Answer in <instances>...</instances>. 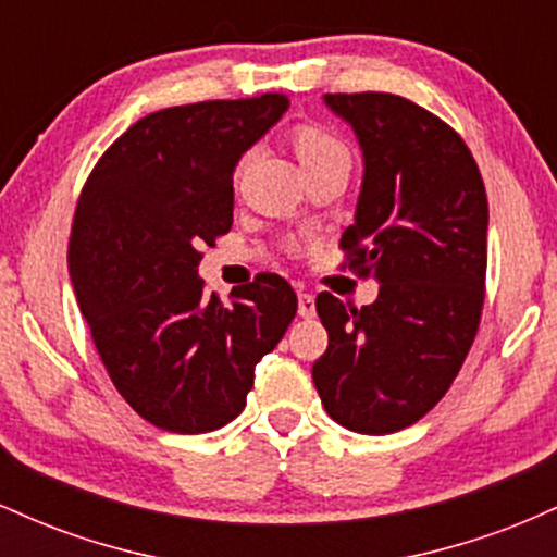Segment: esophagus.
Returning <instances> with one entry per match:
<instances>
[{"label": "esophagus", "mask_w": 557, "mask_h": 557, "mask_svg": "<svg viewBox=\"0 0 557 557\" xmlns=\"http://www.w3.org/2000/svg\"><path fill=\"white\" fill-rule=\"evenodd\" d=\"M314 314H317L314 296H311V293H300V296H298V317L311 319Z\"/></svg>", "instance_id": "obj_1"}]
</instances>
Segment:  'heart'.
<instances>
[{"instance_id":"obj_1","label":"heart","mask_w":557,"mask_h":557,"mask_svg":"<svg viewBox=\"0 0 557 557\" xmlns=\"http://www.w3.org/2000/svg\"><path fill=\"white\" fill-rule=\"evenodd\" d=\"M293 140H296V151L304 168L324 162V159L348 157V149H345L343 140L322 125H300Z\"/></svg>"}]
</instances>
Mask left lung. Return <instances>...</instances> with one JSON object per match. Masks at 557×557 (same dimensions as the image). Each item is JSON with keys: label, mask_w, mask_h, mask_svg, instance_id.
Segmentation results:
<instances>
[{"label": "left lung", "mask_w": 557, "mask_h": 557, "mask_svg": "<svg viewBox=\"0 0 557 557\" xmlns=\"http://www.w3.org/2000/svg\"><path fill=\"white\" fill-rule=\"evenodd\" d=\"M363 151L348 270L374 277V304L319 293L330 343L311 369L324 411L361 434L430 413L474 343L487 277V194L463 138L395 94H327Z\"/></svg>", "instance_id": "1"}]
</instances>
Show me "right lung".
I'll use <instances>...</instances> for the list:
<instances>
[{
	"instance_id": "add662e5",
	"label": "right lung",
	"mask_w": 557,
	"mask_h": 557,
	"mask_svg": "<svg viewBox=\"0 0 557 557\" xmlns=\"http://www.w3.org/2000/svg\"><path fill=\"white\" fill-rule=\"evenodd\" d=\"M285 94L170 107L101 154L70 233V280L117 393L159 430L214 432L246 408L253 369L298 309L280 274L233 287L198 277L233 227L238 159L287 112Z\"/></svg>"
}]
</instances>
